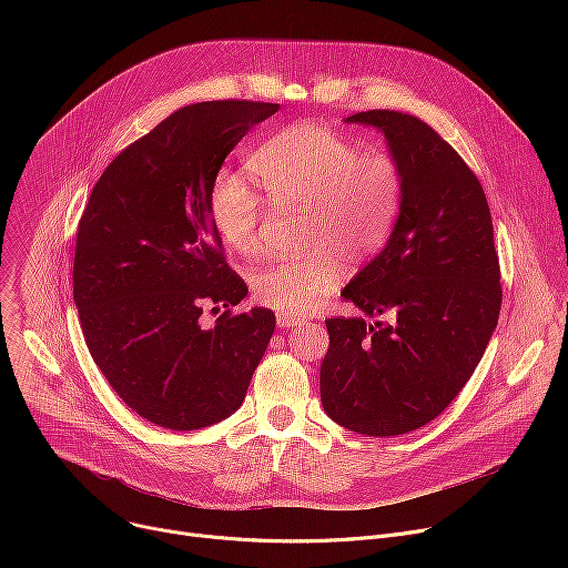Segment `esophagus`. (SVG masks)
<instances>
[{"label":"esophagus","mask_w":568,"mask_h":568,"mask_svg":"<svg viewBox=\"0 0 568 568\" xmlns=\"http://www.w3.org/2000/svg\"><path fill=\"white\" fill-rule=\"evenodd\" d=\"M305 318L303 316H296V314H287V312H278L276 314V323L281 328H290V326H301Z\"/></svg>","instance_id":"obj_1"}]
</instances>
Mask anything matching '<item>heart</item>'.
I'll return each mask as SVG.
<instances>
[{"label":"heart","instance_id":"obj_1","mask_svg":"<svg viewBox=\"0 0 568 568\" xmlns=\"http://www.w3.org/2000/svg\"><path fill=\"white\" fill-rule=\"evenodd\" d=\"M256 184L242 171H222L209 193L215 233L233 254L258 247L270 209L301 213L298 258L250 272L252 296L272 310L303 314L342 278V261L375 256L393 229L402 200V169L386 150H364L346 134L314 121L285 125L252 159Z\"/></svg>","mask_w":568,"mask_h":568}]
</instances>
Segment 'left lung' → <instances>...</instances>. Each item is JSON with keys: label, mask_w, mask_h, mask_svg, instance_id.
<instances>
[{"label": "left lung", "mask_w": 568, "mask_h": 568, "mask_svg": "<svg viewBox=\"0 0 568 568\" xmlns=\"http://www.w3.org/2000/svg\"><path fill=\"white\" fill-rule=\"evenodd\" d=\"M384 132L402 169L386 247L344 287L364 314L326 318L321 404L364 436H399L440 416L471 377L501 312L488 200L463 156L425 121L395 110L346 119Z\"/></svg>", "instance_id": "left-lung-1"}]
</instances>
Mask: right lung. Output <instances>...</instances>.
<instances>
[{
  "label": "right lung",
  "mask_w": 568,
  "mask_h": 568,
  "mask_svg": "<svg viewBox=\"0 0 568 568\" xmlns=\"http://www.w3.org/2000/svg\"><path fill=\"white\" fill-rule=\"evenodd\" d=\"M276 103L186 105L121 150L78 222L73 301L92 359L152 425L193 432L229 418L247 395L276 328L224 258L209 213L226 154ZM227 310L213 327L201 310Z\"/></svg>",
  "instance_id": "right-lung-1"
}]
</instances>
